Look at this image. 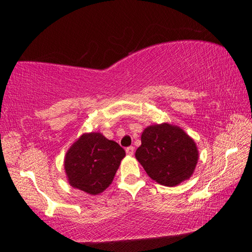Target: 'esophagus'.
<instances>
[{
  "label": "esophagus",
  "instance_id": "esophagus-1",
  "mask_svg": "<svg viewBox=\"0 0 252 252\" xmlns=\"http://www.w3.org/2000/svg\"><path fill=\"white\" fill-rule=\"evenodd\" d=\"M126 152L127 156H133L134 148H133V147H127V148L126 149Z\"/></svg>",
  "mask_w": 252,
  "mask_h": 252
}]
</instances>
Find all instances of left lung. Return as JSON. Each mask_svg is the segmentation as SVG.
I'll use <instances>...</instances> for the list:
<instances>
[{
    "mask_svg": "<svg viewBox=\"0 0 252 252\" xmlns=\"http://www.w3.org/2000/svg\"><path fill=\"white\" fill-rule=\"evenodd\" d=\"M135 158L152 180L174 187L192 176L199 152L195 142L182 129L162 123L143 130Z\"/></svg>",
    "mask_w": 252,
    "mask_h": 252,
    "instance_id": "8db88e82",
    "label": "left lung"
}]
</instances>
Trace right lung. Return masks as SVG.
Instances as JSON below:
<instances>
[{
	"label": "right lung",
	"mask_w": 252,
	"mask_h": 252,
	"mask_svg": "<svg viewBox=\"0 0 252 252\" xmlns=\"http://www.w3.org/2000/svg\"><path fill=\"white\" fill-rule=\"evenodd\" d=\"M125 157L126 151L116 141L108 140L99 132L84 133L65 155L67 181L89 194H99L112 183Z\"/></svg>",
	"instance_id": "add662e5"
}]
</instances>
